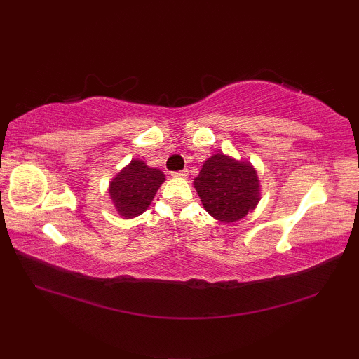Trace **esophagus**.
<instances>
[{
  "label": "esophagus",
  "instance_id": "esophagus-1",
  "mask_svg": "<svg viewBox=\"0 0 359 359\" xmlns=\"http://www.w3.org/2000/svg\"><path fill=\"white\" fill-rule=\"evenodd\" d=\"M172 175H175V177H184V179H185V177H188V175H189V174H188V170H182V171H177V172H174Z\"/></svg>",
  "mask_w": 359,
  "mask_h": 359
}]
</instances>
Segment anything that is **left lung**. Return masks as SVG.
I'll return each instance as SVG.
<instances>
[{
    "instance_id": "left-lung-1",
    "label": "left lung",
    "mask_w": 359,
    "mask_h": 359,
    "mask_svg": "<svg viewBox=\"0 0 359 359\" xmlns=\"http://www.w3.org/2000/svg\"><path fill=\"white\" fill-rule=\"evenodd\" d=\"M194 188L208 215L226 224L245 217L261 201V185L253 165L222 152L205 160Z\"/></svg>"
}]
</instances>
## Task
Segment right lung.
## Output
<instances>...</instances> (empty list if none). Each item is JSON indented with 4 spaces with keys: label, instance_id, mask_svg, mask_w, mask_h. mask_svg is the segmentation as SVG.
<instances>
[{
    "label": "right lung",
    "instance_id": "add662e5",
    "mask_svg": "<svg viewBox=\"0 0 359 359\" xmlns=\"http://www.w3.org/2000/svg\"><path fill=\"white\" fill-rule=\"evenodd\" d=\"M165 182V174L142 160H131L109 184V196L120 216L133 219L147 211Z\"/></svg>",
    "mask_w": 359,
    "mask_h": 359
}]
</instances>
